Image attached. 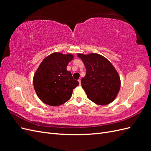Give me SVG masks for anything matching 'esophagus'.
<instances>
[{
	"instance_id": "obj_1",
	"label": "esophagus",
	"mask_w": 151,
	"mask_h": 151,
	"mask_svg": "<svg viewBox=\"0 0 151 151\" xmlns=\"http://www.w3.org/2000/svg\"><path fill=\"white\" fill-rule=\"evenodd\" d=\"M78 82H79V85H81V79H79Z\"/></svg>"
}]
</instances>
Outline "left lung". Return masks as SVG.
Returning a JSON list of instances; mask_svg holds the SVG:
<instances>
[{"label": "left lung", "mask_w": 151, "mask_h": 151, "mask_svg": "<svg viewBox=\"0 0 151 151\" xmlns=\"http://www.w3.org/2000/svg\"><path fill=\"white\" fill-rule=\"evenodd\" d=\"M86 68L81 79L82 88L88 98L99 105H106L115 100L120 89V78L108 59L98 53H78Z\"/></svg>", "instance_id": "obj_1"}]
</instances>
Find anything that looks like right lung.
Returning a JSON list of instances; mask_svg holds the SVG:
<instances>
[{
	"mask_svg": "<svg viewBox=\"0 0 151 151\" xmlns=\"http://www.w3.org/2000/svg\"><path fill=\"white\" fill-rule=\"evenodd\" d=\"M74 58L72 54L55 52L44 58L33 77L34 88L46 104L57 106L71 98L79 82L73 79L67 66Z\"/></svg>",
	"mask_w": 151,
	"mask_h": 151,
	"instance_id": "right-lung-1",
	"label": "right lung"
}]
</instances>
